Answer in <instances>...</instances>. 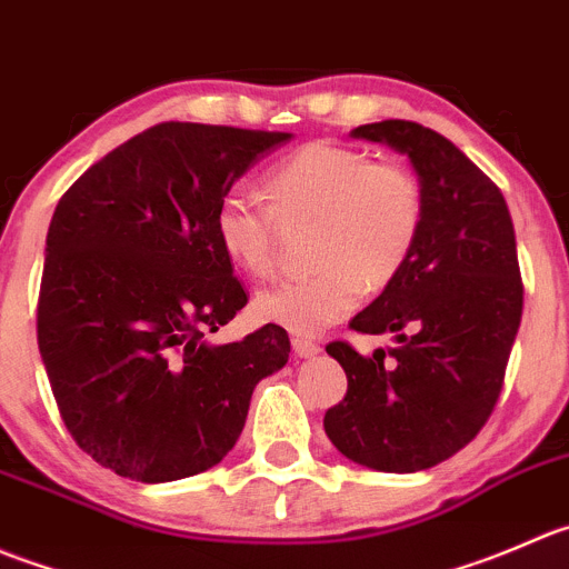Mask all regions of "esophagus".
Listing matches in <instances>:
<instances>
[{
    "mask_svg": "<svg viewBox=\"0 0 569 569\" xmlns=\"http://www.w3.org/2000/svg\"><path fill=\"white\" fill-rule=\"evenodd\" d=\"M292 351L301 359H312L320 353V346L315 340H307V337H292Z\"/></svg>",
    "mask_w": 569,
    "mask_h": 569,
    "instance_id": "1",
    "label": "esophagus"
}]
</instances>
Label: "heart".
Returning <instances> with one entry per match:
<instances>
[{
  "mask_svg": "<svg viewBox=\"0 0 569 569\" xmlns=\"http://www.w3.org/2000/svg\"><path fill=\"white\" fill-rule=\"evenodd\" d=\"M266 184L271 207L229 190L212 212V238L238 271L262 279L277 262L279 223H318V271L266 287L251 301L257 320L292 335L329 329L359 307L365 284L392 282L423 229L420 179L398 162H373L348 146H301L271 168Z\"/></svg>",
  "mask_w": 569,
  "mask_h": 569,
  "instance_id": "heart-1",
  "label": "heart"
}]
</instances>
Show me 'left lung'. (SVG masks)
Here are the masks:
<instances>
[{"label":"left lung","mask_w":569,"mask_h":569,"mask_svg":"<svg viewBox=\"0 0 569 569\" xmlns=\"http://www.w3.org/2000/svg\"><path fill=\"white\" fill-rule=\"evenodd\" d=\"M351 138L407 157L426 218L407 266L351 320L353 331L392 335L396 346L373 357L326 346L348 392L323 429L351 462L415 473L462 451L498 401L522 318L515 227L492 179L435 129L379 121Z\"/></svg>","instance_id":"obj_1"}]
</instances>
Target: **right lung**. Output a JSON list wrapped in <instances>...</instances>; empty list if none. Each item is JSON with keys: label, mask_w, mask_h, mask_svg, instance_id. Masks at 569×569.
<instances>
[{"label": "right lung", "mask_w": 569, "mask_h": 569, "mask_svg": "<svg viewBox=\"0 0 569 569\" xmlns=\"http://www.w3.org/2000/svg\"><path fill=\"white\" fill-rule=\"evenodd\" d=\"M290 132L166 121L112 149L47 234L38 348L66 429L143 483L204 473L238 442L251 392L290 357L282 326L212 346L246 307L212 212Z\"/></svg>", "instance_id": "1"}]
</instances>
